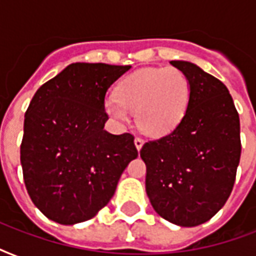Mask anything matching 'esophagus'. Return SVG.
<instances>
[{"label": "esophagus", "instance_id": "obj_1", "mask_svg": "<svg viewBox=\"0 0 256 256\" xmlns=\"http://www.w3.org/2000/svg\"><path fill=\"white\" fill-rule=\"evenodd\" d=\"M144 140H142V138H140V136H136V140H134V144H136V150H140L142 148V146H144Z\"/></svg>", "mask_w": 256, "mask_h": 256}]
</instances>
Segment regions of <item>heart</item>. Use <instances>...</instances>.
I'll use <instances>...</instances> for the list:
<instances>
[{"label": "heart", "mask_w": 256, "mask_h": 256, "mask_svg": "<svg viewBox=\"0 0 256 256\" xmlns=\"http://www.w3.org/2000/svg\"><path fill=\"white\" fill-rule=\"evenodd\" d=\"M191 85L176 68H152L130 74L104 100L108 116L128 122L136 112L140 130L164 136L178 128L190 104Z\"/></svg>", "instance_id": "b5f03b06"}]
</instances>
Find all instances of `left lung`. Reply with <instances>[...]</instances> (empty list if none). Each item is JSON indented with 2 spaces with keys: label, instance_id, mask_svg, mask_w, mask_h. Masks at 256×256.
<instances>
[{
  "label": "left lung",
  "instance_id": "obj_1",
  "mask_svg": "<svg viewBox=\"0 0 256 256\" xmlns=\"http://www.w3.org/2000/svg\"><path fill=\"white\" fill-rule=\"evenodd\" d=\"M191 85L183 120L170 134L148 140L146 192L168 222L194 227L210 220L230 196L240 160V124L228 88L187 61H171Z\"/></svg>",
  "mask_w": 256,
  "mask_h": 256
}]
</instances>
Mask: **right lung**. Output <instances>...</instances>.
<instances>
[{
    "mask_svg": "<svg viewBox=\"0 0 256 256\" xmlns=\"http://www.w3.org/2000/svg\"><path fill=\"white\" fill-rule=\"evenodd\" d=\"M132 66L72 64L38 88L25 112L21 164L42 214L61 224L96 216L116 192L134 136L104 130V96Z\"/></svg>",
    "mask_w": 256,
    "mask_h": 256,
    "instance_id": "right-lung-1",
    "label": "right lung"
}]
</instances>
